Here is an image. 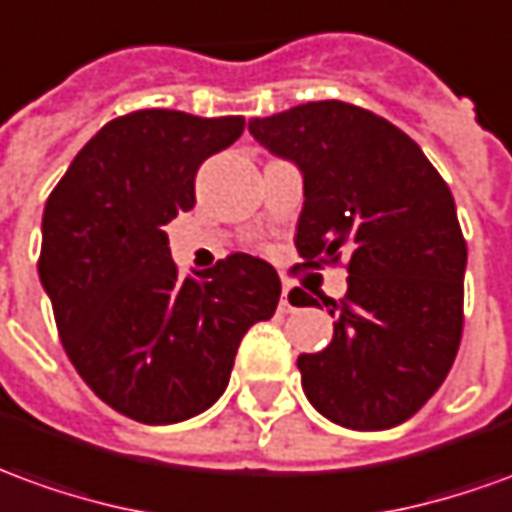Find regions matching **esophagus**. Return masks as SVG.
I'll list each match as a JSON object with an SVG mask.
<instances>
[{"label":"esophagus","instance_id":"esophagus-1","mask_svg":"<svg viewBox=\"0 0 512 512\" xmlns=\"http://www.w3.org/2000/svg\"><path fill=\"white\" fill-rule=\"evenodd\" d=\"M280 310H285V313H291V310H296V302H293V291H291V288H282Z\"/></svg>","mask_w":512,"mask_h":512}]
</instances>
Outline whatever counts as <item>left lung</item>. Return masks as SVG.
I'll list each match as a JSON object with an SVG mask.
<instances>
[{"mask_svg":"<svg viewBox=\"0 0 512 512\" xmlns=\"http://www.w3.org/2000/svg\"><path fill=\"white\" fill-rule=\"evenodd\" d=\"M249 132L305 177L299 266L346 257L349 288L324 299L338 318L332 343L296 360L307 399L349 430H391L441 388L463 335L466 238L452 191L410 135L349 102L296 105Z\"/></svg>","mask_w":512,"mask_h":512,"instance_id":"8db88e82","label":"left lung"}]
</instances>
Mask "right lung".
Listing matches in <instances>:
<instances>
[{"mask_svg":"<svg viewBox=\"0 0 512 512\" xmlns=\"http://www.w3.org/2000/svg\"><path fill=\"white\" fill-rule=\"evenodd\" d=\"M244 127V116L135 110L107 121L46 199L38 274L57 335L88 388L141 424L213 405L241 338L280 302L277 271L244 252L182 280L163 232L196 205L199 166Z\"/></svg>","mask_w":512,"mask_h":512,"instance_id":"right-lung-1","label":"right lung"}]
</instances>
